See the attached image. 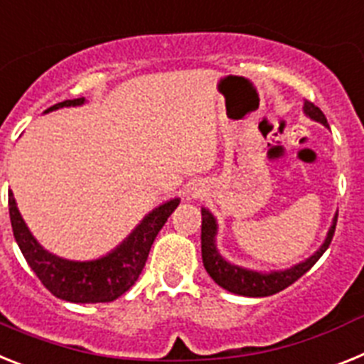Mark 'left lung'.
I'll use <instances>...</instances> for the list:
<instances>
[{
  "mask_svg": "<svg viewBox=\"0 0 364 364\" xmlns=\"http://www.w3.org/2000/svg\"><path fill=\"white\" fill-rule=\"evenodd\" d=\"M304 112L308 113L314 121L322 122L324 126H328L324 113H322L314 102H308V100H306ZM335 225H337V216H335L333 225H331L330 232H328L326 242L322 243V247L315 252L314 257L308 258V260L302 262V264L295 265L291 269L280 271V273L274 271V273L264 274L257 273V271L242 269L238 265H230L229 262H225L220 255H218L216 245H214L216 221H214L213 214L203 208V210H201V258H203L205 269L210 274V278H213L218 286L227 289V291L243 296H269L278 291H282L286 287H289L293 282H296L302 274L308 273V271L314 267L315 262L322 257V252L330 247L331 238H333L335 232Z\"/></svg>",
  "mask_w": 364,
  "mask_h": 364,
  "instance_id": "1",
  "label": "left lung"
}]
</instances>
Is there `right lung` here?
I'll use <instances>...</instances> for the list:
<instances>
[{"instance_id":"add662e5","label":"right lung","mask_w":364,"mask_h":364,"mask_svg":"<svg viewBox=\"0 0 364 364\" xmlns=\"http://www.w3.org/2000/svg\"><path fill=\"white\" fill-rule=\"evenodd\" d=\"M84 97L64 100L50 106L47 112L64 106H78ZM179 200H170L151 210L143 223L128 236L122 245L109 252L107 257L93 262H69L43 251L42 245L33 238L25 221L21 220L12 192L9 194V214H11L12 232L23 252L31 269L36 273L40 282L55 296L69 302L95 304V302H112L124 295L129 287L137 282L139 274L144 269L151 243L159 235L170 214L176 210Z\"/></svg>"}]
</instances>
